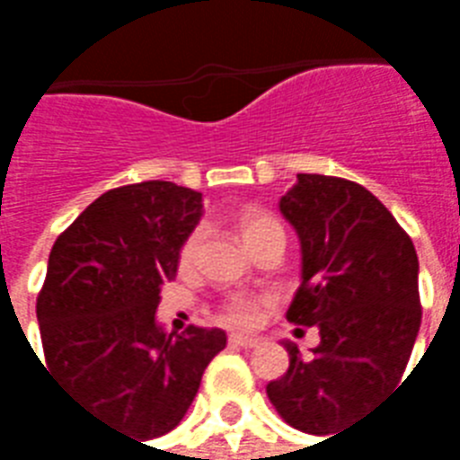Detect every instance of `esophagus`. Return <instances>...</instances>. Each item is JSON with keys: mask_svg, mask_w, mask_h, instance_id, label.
I'll use <instances>...</instances> for the list:
<instances>
[{"mask_svg": "<svg viewBox=\"0 0 460 460\" xmlns=\"http://www.w3.org/2000/svg\"><path fill=\"white\" fill-rule=\"evenodd\" d=\"M229 345L231 347H243V349H249V347H259L261 340L259 338H249V335H231Z\"/></svg>", "mask_w": 460, "mask_h": 460, "instance_id": "obj_1", "label": "esophagus"}]
</instances>
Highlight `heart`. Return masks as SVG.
<instances>
[{"instance_id":"heart-1","label":"heart","mask_w":460,"mask_h":460,"mask_svg":"<svg viewBox=\"0 0 460 460\" xmlns=\"http://www.w3.org/2000/svg\"><path fill=\"white\" fill-rule=\"evenodd\" d=\"M234 229L239 234V239L243 241L246 249H253L259 246L261 241L269 239V236H276V234H283L279 219L269 214L261 207H243L234 214ZM201 246V229H194L187 234V239L181 241L180 253H177V263H180L181 270H187L191 266V261L197 259V251ZM261 308H263V300L259 298H231L224 303V320L229 325H239V328H246L251 323H256Z\"/></svg>"}]
</instances>
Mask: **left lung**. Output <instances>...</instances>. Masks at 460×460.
<instances>
[{"label": "left lung", "instance_id": "8db88e82", "mask_svg": "<svg viewBox=\"0 0 460 460\" xmlns=\"http://www.w3.org/2000/svg\"><path fill=\"white\" fill-rule=\"evenodd\" d=\"M279 207L303 256L286 315L315 325L320 345L303 359L283 342L288 372L266 394L293 429L338 436L404 375L421 325L419 259L392 211L357 181L298 174Z\"/></svg>", "mask_w": 460, "mask_h": 460}]
</instances>
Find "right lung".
<instances>
[{"label":"right lung","instance_id":"obj_1","mask_svg":"<svg viewBox=\"0 0 460 460\" xmlns=\"http://www.w3.org/2000/svg\"><path fill=\"white\" fill-rule=\"evenodd\" d=\"M199 217V191L160 180L128 184L85 207L49 256L36 300L46 369L128 438L150 441L180 424L226 347L224 330L190 325L167 335L155 318Z\"/></svg>","mask_w":460,"mask_h":460}]
</instances>
